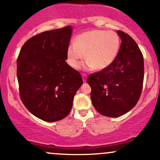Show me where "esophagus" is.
Instances as JSON below:
<instances>
[{"mask_svg": "<svg viewBox=\"0 0 160 160\" xmlns=\"http://www.w3.org/2000/svg\"><path fill=\"white\" fill-rule=\"evenodd\" d=\"M82 80H83V82H86V78H87V76H86V74H82Z\"/></svg>", "mask_w": 160, "mask_h": 160, "instance_id": "34e87169", "label": "esophagus"}]
</instances>
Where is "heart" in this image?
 I'll return each mask as SVG.
<instances>
[{"label": "heart", "mask_w": 160, "mask_h": 160, "mask_svg": "<svg viewBox=\"0 0 160 160\" xmlns=\"http://www.w3.org/2000/svg\"><path fill=\"white\" fill-rule=\"evenodd\" d=\"M120 49V39L116 32L98 29L88 31L77 36L74 43L68 45L67 62L72 68L78 69L85 57V68L102 71L113 64Z\"/></svg>", "instance_id": "1"}]
</instances>
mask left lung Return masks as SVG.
Returning <instances> with one entry per match:
<instances>
[{
    "instance_id": "left-lung-1",
    "label": "left lung",
    "mask_w": 160,
    "mask_h": 160,
    "mask_svg": "<svg viewBox=\"0 0 160 160\" xmlns=\"http://www.w3.org/2000/svg\"><path fill=\"white\" fill-rule=\"evenodd\" d=\"M117 33L122 42L116 60L87 78L93 106L108 117H120L136 105L144 81V57L138 46L128 34Z\"/></svg>"
}]
</instances>
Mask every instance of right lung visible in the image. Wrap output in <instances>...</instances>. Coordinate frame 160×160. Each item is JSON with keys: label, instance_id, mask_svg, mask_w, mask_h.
Returning <instances> with one entry per match:
<instances>
[{"label": "right lung", "instance_id": "add662e5", "mask_svg": "<svg viewBox=\"0 0 160 160\" xmlns=\"http://www.w3.org/2000/svg\"><path fill=\"white\" fill-rule=\"evenodd\" d=\"M72 27L47 31L32 37L17 59V79L22 102L33 115L46 122L67 117L81 75L67 64Z\"/></svg>", "mask_w": 160, "mask_h": 160}]
</instances>
